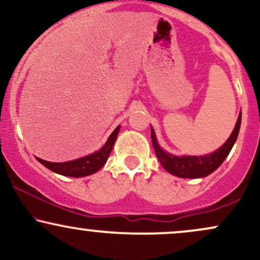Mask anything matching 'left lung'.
<instances>
[{
  "label": "left lung",
  "mask_w": 260,
  "mask_h": 260,
  "mask_svg": "<svg viewBox=\"0 0 260 260\" xmlns=\"http://www.w3.org/2000/svg\"><path fill=\"white\" fill-rule=\"evenodd\" d=\"M241 118H242V112L238 115L236 126L232 131L231 136L229 139L220 147L217 150L208 155H201V156H194V155H172L164 150L157 143L156 136L151 127V140H153V147L156 154V157L159 159L160 164L166 171L171 175L177 176L182 178H202L205 176L210 175L219 168L223 162V160L228 157V155L231 151L232 147L236 143V139L238 137L241 127Z\"/></svg>",
  "instance_id": "1"
}]
</instances>
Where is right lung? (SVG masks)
<instances>
[{"instance_id": "1", "label": "right lung", "mask_w": 260, "mask_h": 260, "mask_svg": "<svg viewBox=\"0 0 260 260\" xmlns=\"http://www.w3.org/2000/svg\"><path fill=\"white\" fill-rule=\"evenodd\" d=\"M121 126H117L113 132L110 134L109 139L106 140L105 144L101 147L100 150L95 153L86 155V156L79 157V159L66 161V162H51L37 157L40 164H43L45 168H47L56 174L62 176H68V177H85V176L92 175L98 172L106 164L109 159L110 153H111L113 144L117 139V134L120 132Z\"/></svg>"}]
</instances>
